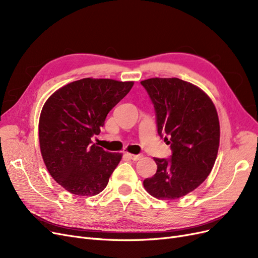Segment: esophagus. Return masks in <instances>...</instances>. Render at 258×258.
Here are the masks:
<instances>
[{
  "label": "esophagus",
  "mask_w": 258,
  "mask_h": 258,
  "mask_svg": "<svg viewBox=\"0 0 258 258\" xmlns=\"http://www.w3.org/2000/svg\"><path fill=\"white\" fill-rule=\"evenodd\" d=\"M127 156H128V157H129L130 159H132V160H135V161L139 160L140 158H141V157H142V155H134V154H127Z\"/></svg>",
  "instance_id": "esophagus-1"
}]
</instances>
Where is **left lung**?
I'll return each mask as SVG.
<instances>
[{
    "mask_svg": "<svg viewBox=\"0 0 258 258\" xmlns=\"http://www.w3.org/2000/svg\"><path fill=\"white\" fill-rule=\"evenodd\" d=\"M154 104L158 135L170 144L171 158H154L157 171L144 179L148 194L177 199L196 189L212 170L220 145V121L207 93L179 79L141 82Z\"/></svg>",
    "mask_w": 258,
    "mask_h": 258,
    "instance_id": "obj_1",
    "label": "left lung"
}]
</instances>
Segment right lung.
Returning <instances> with one entry per match:
<instances>
[{"mask_svg": "<svg viewBox=\"0 0 258 258\" xmlns=\"http://www.w3.org/2000/svg\"><path fill=\"white\" fill-rule=\"evenodd\" d=\"M132 86L134 82L83 79L45 102L38 123L41 153L48 172L66 190L90 197L106 187L121 154L104 151L91 138Z\"/></svg>", "mask_w": 258, "mask_h": 258, "instance_id": "obj_1", "label": "right lung"}]
</instances>
